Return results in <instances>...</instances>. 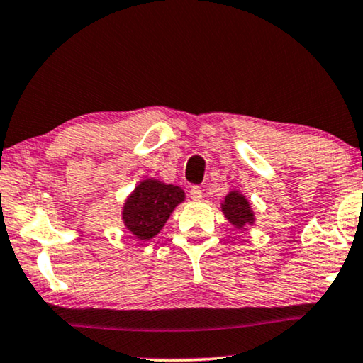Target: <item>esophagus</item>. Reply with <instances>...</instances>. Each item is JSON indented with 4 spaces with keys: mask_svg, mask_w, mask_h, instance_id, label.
<instances>
[{
    "mask_svg": "<svg viewBox=\"0 0 363 363\" xmlns=\"http://www.w3.org/2000/svg\"><path fill=\"white\" fill-rule=\"evenodd\" d=\"M202 197H203V191H202V189H200L199 186H194V187L191 189V199L195 200V202H199V200H202Z\"/></svg>",
    "mask_w": 363,
    "mask_h": 363,
    "instance_id": "1",
    "label": "esophagus"
}]
</instances>
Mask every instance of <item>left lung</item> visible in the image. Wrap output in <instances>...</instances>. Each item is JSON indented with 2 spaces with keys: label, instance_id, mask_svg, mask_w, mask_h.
Masks as SVG:
<instances>
[{
  "label": "left lung",
  "instance_id": "8db88e82",
  "mask_svg": "<svg viewBox=\"0 0 363 363\" xmlns=\"http://www.w3.org/2000/svg\"><path fill=\"white\" fill-rule=\"evenodd\" d=\"M223 211L229 221L238 228H244L245 224L254 223V213H252L249 202L238 192H231L224 199Z\"/></svg>",
  "mask_w": 363,
  "mask_h": 363
}]
</instances>
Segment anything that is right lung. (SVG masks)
Returning <instances> with one entry per match:
<instances>
[{
	"label": "right lung",
	"instance_id": "1",
	"mask_svg": "<svg viewBox=\"0 0 363 363\" xmlns=\"http://www.w3.org/2000/svg\"><path fill=\"white\" fill-rule=\"evenodd\" d=\"M182 200L184 192L179 187L155 179L143 181L125 202L124 224L137 238L152 239Z\"/></svg>",
	"mask_w": 363,
	"mask_h": 363
}]
</instances>
